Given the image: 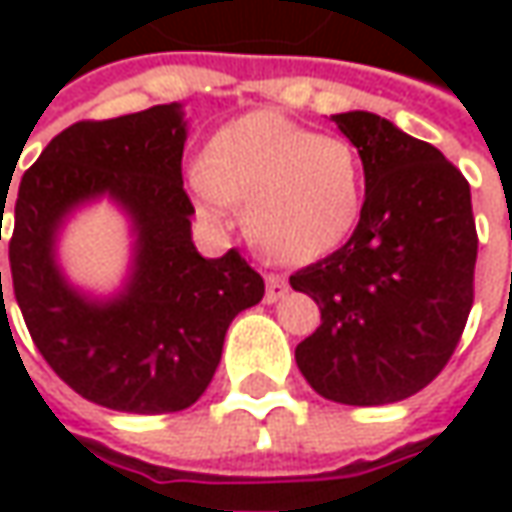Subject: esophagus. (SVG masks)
Returning a JSON list of instances; mask_svg holds the SVG:
<instances>
[{"label": "esophagus", "instance_id": "esophagus-1", "mask_svg": "<svg viewBox=\"0 0 512 512\" xmlns=\"http://www.w3.org/2000/svg\"><path fill=\"white\" fill-rule=\"evenodd\" d=\"M265 282H267V293H265L267 302H279V299L287 293L285 276H279V273H267Z\"/></svg>", "mask_w": 512, "mask_h": 512}]
</instances>
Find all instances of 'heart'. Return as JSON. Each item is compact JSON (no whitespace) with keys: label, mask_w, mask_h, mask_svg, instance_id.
Wrapping results in <instances>:
<instances>
[{"label":"heart","mask_w":512,"mask_h":512,"mask_svg":"<svg viewBox=\"0 0 512 512\" xmlns=\"http://www.w3.org/2000/svg\"><path fill=\"white\" fill-rule=\"evenodd\" d=\"M187 187L207 222L227 225L245 205L250 242L307 265L342 247L364 207V165L342 136H319L279 110H253L210 136Z\"/></svg>","instance_id":"b5f03b06"}]
</instances>
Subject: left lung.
Returning a JSON list of instances; mask_svg holds the SVG:
<instances>
[{
    "instance_id": "obj_1",
    "label": "left lung",
    "mask_w": 512,
    "mask_h": 512,
    "mask_svg": "<svg viewBox=\"0 0 512 512\" xmlns=\"http://www.w3.org/2000/svg\"><path fill=\"white\" fill-rule=\"evenodd\" d=\"M330 119L362 156L364 207L347 245L290 276L322 310L296 364L330 402H402L442 373L473 307L470 185L442 150L376 113Z\"/></svg>"
}]
</instances>
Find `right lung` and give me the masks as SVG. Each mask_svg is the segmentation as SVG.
Masks as SVG:
<instances>
[{
  "mask_svg": "<svg viewBox=\"0 0 512 512\" xmlns=\"http://www.w3.org/2000/svg\"><path fill=\"white\" fill-rule=\"evenodd\" d=\"M185 139L176 102L76 122L50 139L19 185L8 256L30 339L62 382L110 410L190 407L219 367L230 322L265 296L236 247L205 259L193 245ZM102 195L129 213L134 259L126 287L93 300L61 273L55 239L76 206Z\"/></svg>",
  "mask_w": 512,
  "mask_h": 512,
  "instance_id": "right-lung-1",
  "label": "right lung"
}]
</instances>
